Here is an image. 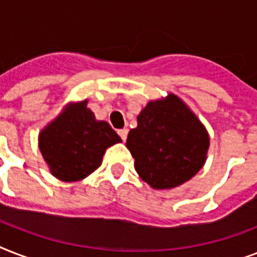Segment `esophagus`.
<instances>
[{
    "label": "esophagus",
    "mask_w": 257,
    "mask_h": 257,
    "mask_svg": "<svg viewBox=\"0 0 257 257\" xmlns=\"http://www.w3.org/2000/svg\"><path fill=\"white\" fill-rule=\"evenodd\" d=\"M117 133H118V136L122 139V141L126 140V137H128V131H126V129H120Z\"/></svg>",
    "instance_id": "obj_1"
}]
</instances>
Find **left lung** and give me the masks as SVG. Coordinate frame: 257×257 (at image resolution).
<instances>
[{"label": "left lung", "instance_id": "left-lung-1", "mask_svg": "<svg viewBox=\"0 0 257 257\" xmlns=\"http://www.w3.org/2000/svg\"><path fill=\"white\" fill-rule=\"evenodd\" d=\"M209 143L199 117L180 97L169 93L149 101L141 110L126 148L141 180L164 191L183 185L203 168Z\"/></svg>", "mask_w": 257, "mask_h": 257}]
</instances>
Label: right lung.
Returning a JSON list of instances; mask_svg holds the SVG:
<instances>
[{
	"instance_id": "right-lung-1",
	"label": "right lung",
	"mask_w": 257,
	"mask_h": 257,
	"mask_svg": "<svg viewBox=\"0 0 257 257\" xmlns=\"http://www.w3.org/2000/svg\"><path fill=\"white\" fill-rule=\"evenodd\" d=\"M121 143L106 121L96 120L88 100L70 102L38 135V148L50 173L72 183L88 177L102 163L105 151Z\"/></svg>"
}]
</instances>
